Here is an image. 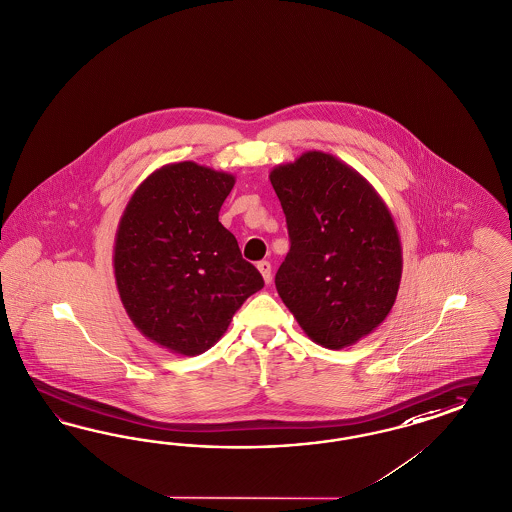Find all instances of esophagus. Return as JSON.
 Returning a JSON list of instances; mask_svg holds the SVG:
<instances>
[{
    "instance_id": "34e87169",
    "label": "esophagus",
    "mask_w": 512,
    "mask_h": 512,
    "mask_svg": "<svg viewBox=\"0 0 512 512\" xmlns=\"http://www.w3.org/2000/svg\"><path fill=\"white\" fill-rule=\"evenodd\" d=\"M257 268H259L264 281L270 283L272 281V264L268 263V261H261V263H257Z\"/></svg>"
}]
</instances>
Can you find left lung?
Segmentation results:
<instances>
[{
	"label": "left lung",
	"instance_id": "1",
	"mask_svg": "<svg viewBox=\"0 0 512 512\" xmlns=\"http://www.w3.org/2000/svg\"><path fill=\"white\" fill-rule=\"evenodd\" d=\"M291 249L276 289L308 338L343 349L387 319L402 281V242L375 187L336 155L304 152L270 172Z\"/></svg>",
	"mask_w": 512,
	"mask_h": 512
}]
</instances>
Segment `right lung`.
I'll return each instance as SVG.
<instances>
[{"mask_svg":"<svg viewBox=\"0 0 512 512\" xmlns=\"http://www.w3.org/2000/svg\"><path fill=\"white\" fill-rule=\"evenodd\" d=\"M229 172L193 161L163 165L125 206L114 240L120 300L140 334L176 355L214 347L249 296L259 270L219 223Z\"/></svg>","mask_w":512,"mask_h":512,"instance_id":"1","label":"right lung"}]
</instances>
